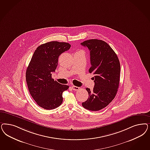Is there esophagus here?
<instances>
[{"mask_svg":"<svg viewBox=\"0 0 150 150\" xmlns=\"http://www.w3.org/2000/svg\"><path fill=\"white\" fill-rule=\"evenodd\" d=\"M71 88H72L73 90H74V91H78L79 89V87H76L75 86H72Z\"/></svg>","mask_w":150,"mask_h":150,"instance_id":"1","label":"esophagus"}]
</instances>
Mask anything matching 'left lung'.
Listing matches in <instances>:
<instances>
[{
    "mask_svg": "<svg viewBox=\"0 0 150 150\" xmlns=\"http://www.w3.org/2000/svg\"><path fill=\"white\" fill-rule=\"evenodd\" d=\"M81 44L90 51L91 67L89 72L94 75V87L86 88L88 98L82 106L91 111L104 108L114 99L120 82V64L115 52L106 42L91 39Z\"/></svg>",
    "mask_w": 150,
    "mask_h": 150,
    "instance_id": "left-lung-1",
    "label": "left lung"
}]
</instances>
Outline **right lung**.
I'll list each match as a JSON object with an SVG mask.
<instances>
[{
  "label": "right lung",
  "instance_id": "1",
  "mask_svg": "<svg viewBox=\"0 0 150 150\" xmlns=\"http://www.w3.org/2000/svg\"><path fill=\"white\" fill-rule=\"evenodd\" d=\"M71 45L51 41L41 45L35 51L27 68L26 81L29 92L38 105L46 110L57 108L63 102L62 93L68 86L52 78L58 64V57Z\"/></svg>",
  "mask_w": 150,
  "mask_h": 150
}]
</instances>
